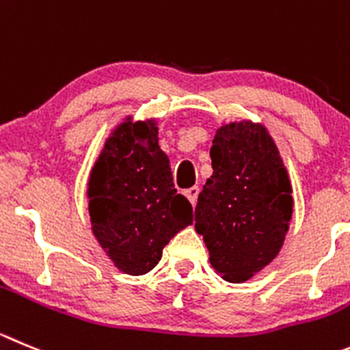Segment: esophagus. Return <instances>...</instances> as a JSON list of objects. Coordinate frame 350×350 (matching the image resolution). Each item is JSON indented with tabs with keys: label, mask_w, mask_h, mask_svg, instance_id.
I'll return each mask as SVG.
<instances>
[{
	"label": "esophagus",
	"mask_w": 350,
	"mask_h": 350,
	"mask_svg": "<svg viewBox=\"0 0 350 350\" xmlns=\"http://www.w3.org/2000/svg\"><path fill=\"white\" fill-rule=\"evenodd\" d=\"M198 193H200V188H198V186H191V188H188V190L185 191V195L188 197V200H190L193 205L197 204Z\"/></svg>",
	"instance_id": "1"
}]
</instances>
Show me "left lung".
Returning a JSON list of instances; mask_svg holds the SVG:
<instances>
[{"label":"left lung","instance_id":"8db88e82","mask_svg":"<svg viewBox=\"0 0 350 350\" xmlns=\"http://www.w3.org/2000/svg\"><path fill=\"white\" fill-rule=\"evenodd\" d=\"M212 172L198 195L195 230L215 273L245 283L283 247L293 212L292 181L264 124H223L211 146Z\"/></svg>","mask_w":350,"mask_h":350}]
</instances>
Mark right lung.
<instances>
[{"label": "right lung", "mask_w": 350, "mask_h": 350, "mask_svg": "<svg viewBox=\"0 0 350 350\" xmlns=\"http://www.w3.org/2000/svg\"><path fill=\"white\" fill-rule=\"evenodd\" d=\"M91 231L113 266L131 276L152 271L193 207L172 183L157 119L126 116L110 131L88 178Z\"/></svg>", "instance_id": "1"}]
</instances>
